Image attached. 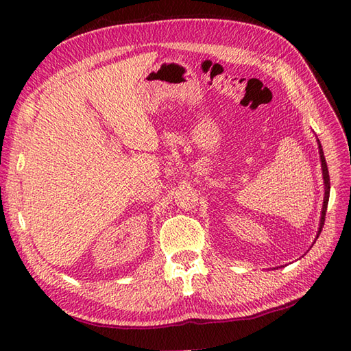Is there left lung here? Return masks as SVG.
Masks as SVG:
<instances>
[{
  "instance_id": "left-lung-1",
  "label": "left lung",
  "mask_w": 351,
  "mask_h": 351,
  "mask_svg": "<svg viewBox=\"0 0 351 351\" xmlns=\"http://www.w3.org/2000/svg\"><path fill=\"white\" fill-rule=\"evenodd\" d=\"M318 143V154H319V161H322V171H323V181H324V200H323V208H322V217H319V226L317 230V237L315 240L319 237L324 226V219H326V211H327V204H329V196H330V178H329V170H327V164H326V158H324V152L322 143L317 138Z\"/></svg>"
}]
</instances>
